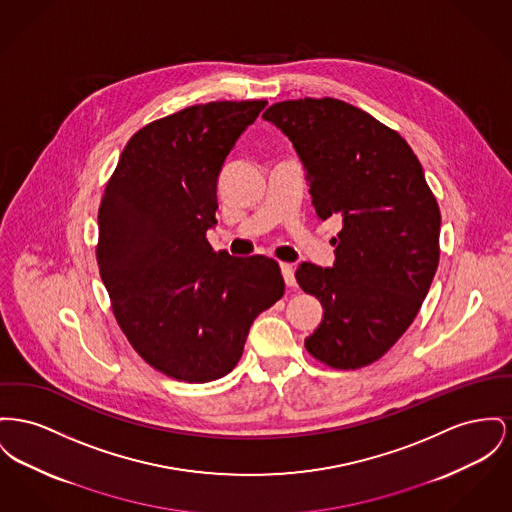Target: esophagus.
Segmentation results:
<instances>
[{"label": "esophagus", "mask_w": 512, "mask_h": 512, "mask_svg": "<svg viewBox=\"0 0 512 512\" xmlns=\"http://www.w3.org/2000/svg\"><path fill=\"white\" fill-rule=\"evenodd\" d=\"M280 271L284 276V282L288 288H294L296 286V276H294V267L290 263H280Z\"/></svg>", "instance_id": "1"}]
</instances>
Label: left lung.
I'll return each mask as SVG.
<instances>
[{
    "label": "left lung",
    "mask_w": 512,
    "mask_h": 512,
    "mask_svg": "<svg viewBox=\"0 0 512 512\" xmlns=\"http://www.w3.org/2000/svg\"><path fill=\"white\" fill-rule=\"evenodd\" d=\"M263 118L292 141L317 216L342 218L331 269L296 271L323 305L305 348L334 369L369 365L412 325L439 265L441 212L420 160L396 131L336 98L278 102Z\"/></svg>",
    "instance_id": "obj_1"
}]
</instances>
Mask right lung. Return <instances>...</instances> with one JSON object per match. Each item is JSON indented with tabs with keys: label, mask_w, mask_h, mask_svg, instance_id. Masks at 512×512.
<instances>
[{
	"label": "right lung",
	"mask_w": 512,
	"mask_h": 512,
	"mask_svg": "<svg viewBox=\"0 0 512 512\" xmlns=\"http://www.w3.org/2000/svg\"><path fill=\"white\" fill-rule=\"evenodd\" d=\"M265 106L209 102L145 125L100 203L96 259L121 331L178 381L228 375L257 315L284 294L274 259L216 253L207 241L224 160Z\"/></svg>",
	"instance_id": "add662e5"
}]
</instances>
